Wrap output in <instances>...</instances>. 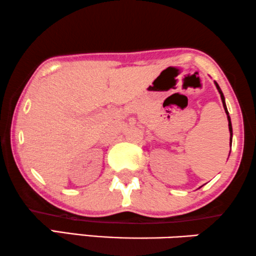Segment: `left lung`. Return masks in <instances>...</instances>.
I'll use <instances>...</instances> for the list:
<instances>
[{
    "label": "left lung",
    "mask_w": 256,
    "mask_h": 256,
    "mask_svg": "<svg viewBox=\"0 0 256 256\" xmlns=\"http://www.w3.org/2000/svg\"><path fill=\"white\" fill-rule=\"evenodd\" d=\"M214 84H216V86H217V88H218V92H220V98H222V102H223V105H224V108H225V112H226V114H228V129H230V134H231V136H232V124H231V119H230V116H228V108H226V105H225V99H224V96H223V92H222V90H220V88L218 86V84L214 82Z\"/></svg>",
    "instance_id": "1"
}]
</instances>
